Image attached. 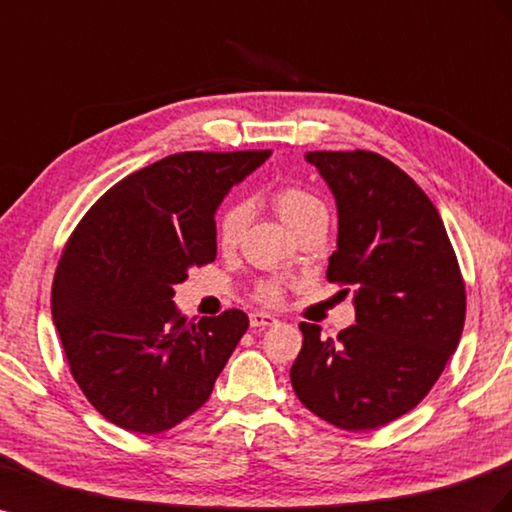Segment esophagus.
Segmentation results:
<instances>
[{
	"label": "esophagus",
	"mask_w": 512,
	"mask_h": 512,
	"mask_svg": "<svg viewBox=\"0 0 512 512\" xmlns=\"http://www.w3.org/2000/svg\"><path fill=\"white\" fill-rule=\"evenodd\" d=\"M275 323H278V319H275V316H271V314H267V312H252L250 314V325L252 327H271Z\"/></svg>",
	"instance_id": "esophagus-1"
}]
</instances>
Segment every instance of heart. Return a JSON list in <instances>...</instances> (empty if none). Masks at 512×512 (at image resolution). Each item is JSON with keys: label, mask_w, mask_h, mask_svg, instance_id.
<instances>
[{"label": "heart", "mask_w": 512, "mask_h": 512, "mask_svg": "<svg viewBox=\"0 0 512 512\" xmlns=\"http://www.w3.org/2000/svg\"><path fill=\"white\" fill-rule=\"evenodd\" d=\"M273 204L280 217L295 232L306 226L316 217H327L325 204L310 189L301 185H284L273 193ZM250 219V204L245 200H230L217 213L215 219V241L219 250L230 252L239 245L241 234ZM284 286L280 280H262L254 288V297L267 306H275L282 301Z\"/></svg>", "instance_id": "1"}]
</instances>
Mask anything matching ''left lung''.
Here are the masks:
<instances>
[{"mask_svg":"<svg viewBox=\"0 0 512 512\" xmlns=\"http://www.w3.org/2000/svg\"><path fill=\"white\" fill-rule=\"evenodd\" d=\"M306 159L338 204L327 280L355 288V325L336 340L301 323L290 368L297 398L344 431L379 428L416 407L457 351L465 282L444 222L403 170L370 150Z\"/></svg>","mask_w":512,"mask_h":512,"instance_id":"obj_1","label":"left lung"}]
</instances>
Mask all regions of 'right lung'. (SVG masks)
Masks as SVG:
<instances>
[{
    "instance_id": "obj_1",
    "label": "right lung",
    "mask_w": 512,
    "mask_h": 512,
    "mask_svg": "<svg viewBox=\"0 0 512 512\" xmlns=\"http://www.w3.org/2000/svg\"><path fill=\"white\" fill-rule=\"evenodd\" d=\"M271 150L176 153L122 178L68 237L51 314L71 375L105 420L155 435L209 400L243 310L187 321L174 286L215 260V211Z\"/></svg>"
}]
</instances>
